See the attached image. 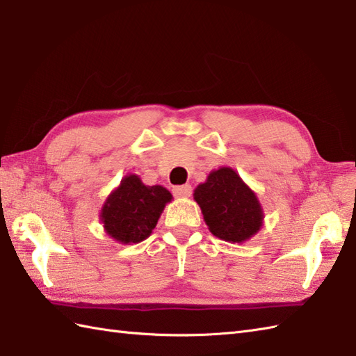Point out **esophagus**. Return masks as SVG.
Returning a JSON list of instances; mask_svg holds the SVG:
<instances>
[{"label":"esophagus","mask_w":356,"mask_h":356,"mask_svg":"<svg viewBox=\"0 0 356 356\" xmlns=\"http://www.w3.org/2000/svg\"><path fill=\"white\" fill-rule=\"evenodd\" d=\"M172 193L176 197H190L193 193L191 185H179L172 188Z\"/></svg>","instance_id":"1"}]
</instances>
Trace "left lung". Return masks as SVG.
<instances>
[{
    "label": "left lung",
    "instance_id": "obj_1",
    "mask_svg": "<svg viewBox=\"0 0 356 356\" xmlns=\"http://www.w3.org/2000/svg\"><path fill=\"white\" fill-rule=\"evenodd\" d=\"M203 218L216 237L243 243L263 225V209L255 193L229 166L209 172L205 184L194 190Z\"/></svg>",
    "mask_w": 356,
    "mask_h": 356
}]
</instances>
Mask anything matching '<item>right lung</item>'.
<instances>
[{"mask_svg": "<svg viewBox=\"0 0 356 356\" xmlns=\"http://www.w3.org/2000/svg\"><path fill=\"white\" fill-rule=\"evenodd\" d=\"M172 195L161 185L147 186L136 174H128L101 209L104 229L119 243H139L151 236L165 205Z\"/></svg>", "mask_w": 356, "mask_h": 356, "instance_id": "right-lung-1", "label": "right lung"}]
</instances>
